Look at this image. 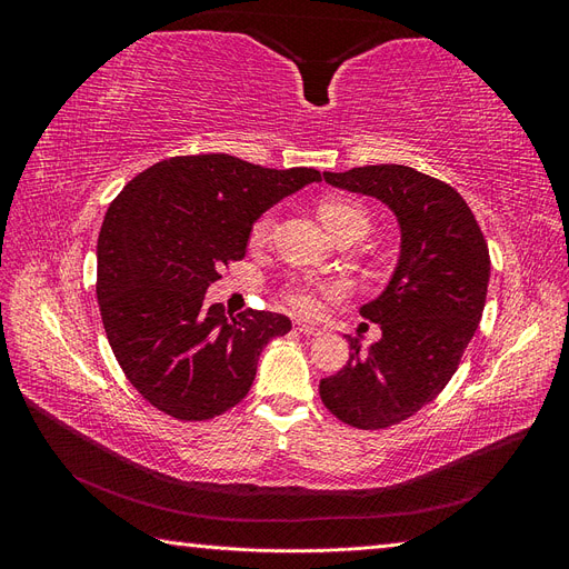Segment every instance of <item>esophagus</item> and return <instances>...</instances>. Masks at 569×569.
Masks as SVG:
<instances>
[{
    "mask_svg": "<svg viewBox=\"0 0 569 569\" xmlns=\"http://www.w3.org/2000/svg\"><path fill=\"white\" fill-rule=\"evenodd\" d=\"M297 330H299L301 335H306V337H318V335H322L320 327L308 325V322H297Z\"/></svg>",
    "mask_w": 569,
    "mask_h": 569,
    "instance_id": "1",
    "label": "esophagus"
}]
</instances>
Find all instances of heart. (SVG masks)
Returning a JSON list of instances; mask_svg holds the SVG:
<instances>
[{
  "instance_id": "obj_1",
  "label": "heart",
  "mask_w": 569,
  "mask_h": 569,
  "mask_svg": "<svg viewBox=\"0 0 569 569\" xmlns=\"http://www.w3.org/2000/svg\"><path fill=\"white\" fill-rule=\"evenodd\" d=\"M318 216H320L322 226L327 230H332L337 226H343V222H360V226L368 228V216L363 211V206L356 203V201H349V199H341V197L325 199L318 206ZM272 226H274V216L268 211V213H263L261 218L253 222L251 242L253 244L266 242V239L272 232ZM318 291H320V295H339V291H343V284L335 280V282L320 284L318 289H313V287H295V289L289 291V301H291V306L299 308V311L313 313L316 308H318Z\"/></svg>"
}]
</instances>
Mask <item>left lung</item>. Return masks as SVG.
<instances>
[{
  "label": "left lung",
  "instance_id": "1",
  "mask_svg": "<svg viewBox=\"0 0 569 569\" xmlns=\"http://www.w3.org/2000/svg\"><path fill=\"white\" fill-rule=\"evenodd\" d=\"M322 178L382 201L401 228L389 284L360 306V316L380 325V341L363 353L347 335L349 363L320 380L332 416L358 429H385L435 401L458 370L487 303V239L456 189L416 168L382 163Z\"/></svg>",
  "mask_w": 569,
  "mask_h": 569
}]
</instances>
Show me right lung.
I'll return each instance as SVG.
<instances>
[{
  "instance_id": "obj_1",
  "label": "right lung",
  "mask_w": 569,
  "mask_h": 569,
  "mask_svg": "<svg viewBox=\"0 0 569 569\" xmlns=\"http://www.w3.org/2000/svg\"><path fill=\"white\" fill-rule=\"evenodd\" d=\"M311 182L316 168L199 153L153 163L111 201L97 239V301L118 366L153 408L211 420L249 393L258 356L291 320L226 313L206 306V289L242 261L253 222Z\"/></svg>"
}]
</instances>
